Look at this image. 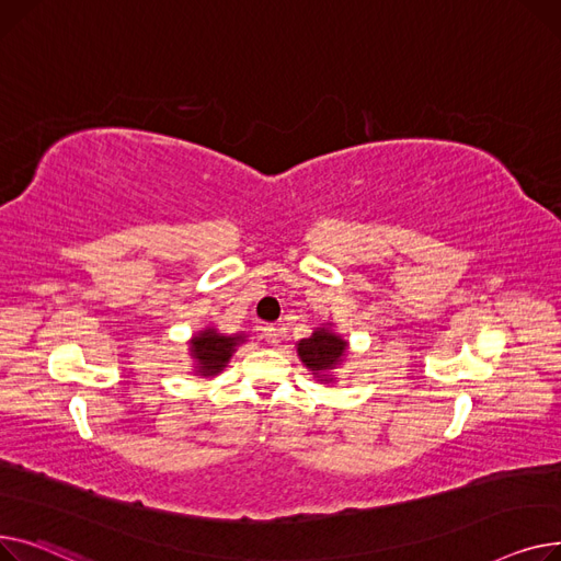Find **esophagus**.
Instances as JSON below:
<instances>
[{"mask_svg":"<svg viewBox=\"0 0 561 561\" xmlns=\"http://www.w3.org/2000/svg\"><path fill=\"white\" fill-rule=\"evenodd\" d=\"M265 340L272 344V346H278L280 342V331L276 325H265Z\"/></svg>","mask_w":561,"mask_h":561,"instance_id":"1","label":"esophagus"}]
</instances>
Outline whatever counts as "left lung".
<instances>
[{
	"label": "left lung",
	"instance_id": "1",
	"mask_svg": "<svg viewBox=\"0 0 561 561\" xmlns=\"http://www.w3.org/2000/svg\"><path fill=\"white\" fill-rule=\"evenodd\" d=\"M344 351L346 342L331 331H323V328L314 331L312 337L299 342V355L304 359V365L314 374H323L340 365V357L344 355Z\"/></svg>",
	"mask_w": 561,
	"mask_h": 561
}]
</instances>
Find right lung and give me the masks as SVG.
I'll use <instances>...</instances> for the list:
<instances>
[{
  "mask_svg": "<svg viewBox=\"0 0 561 561\" xmlns=\"http://www.w3.org/2000/svg\"><path fill=\"white\" fill-rule=\"evenodd\" d=\"M244 342L242 335L238 337H226L217 333L215 328H208V331L199 333V337L192 340V355L199 362V374L204 376H215L226 367V362L230 353L236 351V346Z\"/></svg>",
  "mask_w": 561,
  "mask_h": 561,
  "instance_id": "right-lung-1",
  "label": "right lung"
}]
</instances>
